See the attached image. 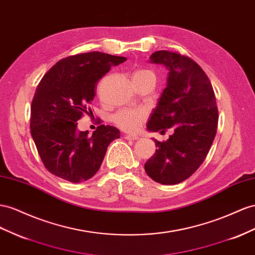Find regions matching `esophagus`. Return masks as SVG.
<instances>
[{
  "mask_svg": "<svg viewBox=\"0 0 255 255\" xmlns=\"http://www.w3.org/2000/svg\"><path fill=\"white\" fill-rule=\"evenodd\" d=\"M125 138H126V139H128V140H137V139L139 138V137L137 136V135L128 134V135H125Z\"/></svg>",
  "mask_w": 255,
  "mask_h": 255,
  "instance_id": "1",
  "label": "esophagus"
}]
</instances>
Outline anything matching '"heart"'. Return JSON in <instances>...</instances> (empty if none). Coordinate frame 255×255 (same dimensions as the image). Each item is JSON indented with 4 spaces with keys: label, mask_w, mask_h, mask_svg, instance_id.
<instances>
[{
    "label": "heart",
    "mask_w": 255,
    "mask_h": 255,
    "mask_svg": "<svg viewBox=\"0 0 255 255\" xmlns=\"http://www.w3.org/2000/svg\"><path fill=\"white\" fill-rule=\"evenodd\" d=\"M144 79H152L155 81V75L149 70H138L133 74L134 81ZM144 118H146V115L142 111H138V109H122V111L115 115L114 121L119 128L128 130V132H135L140 128Z\"/></svg>",
    "instance_id": "heart-1"
}]
</instances>
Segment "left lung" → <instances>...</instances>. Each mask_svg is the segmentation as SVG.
I'll return each instance as SVG.
<instances>
[{
    "mask_svg": "<svg viewBox=\"0 0 255 255\" xmlns=\"http://www.w3.org/2000/svg\"><path fill=\"white\" fill-rule=\"evenodd\" d=\"M150 63L168 70L167 84L151 114L147 129L164 133L166 141L155 140V153L144 164L155 182L177 184L193 175L207 156L217 133L218 107L211 82L195 61L182 54L160 50Z\"/></svg>",
    "mask_w": 255,
    "mask_h": 255,
    "instance_id": "obj_1",
    "label": "left lung"
}]
</instances>
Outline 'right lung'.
<instances>
[{"mask_svg": "<svg viewBox=\"0 0 255 255\" xmlns=\"http://www.w3.org/2000/svg\"><path fill=\"white\" fill-rule=\"evenodd\" d=\"M125 61L99 51L75 54L57 62L39 81L31 104V135L51 174L77 183L100 169L120 130L102 125L89 135L77 129V121L91 113L99 80Z\"/></svg>", "mask_w": 255, "mask_h": 255, "instance_id": "add662e5", "label": "right lung"}]
</instances>
